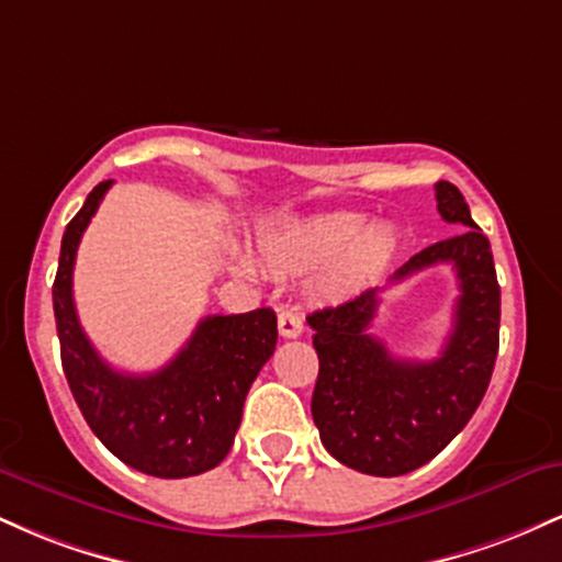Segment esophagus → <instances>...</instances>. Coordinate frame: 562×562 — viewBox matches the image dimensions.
Wrapping results in <instances>:
<instances>
[{"label":"esophagus","instance_id":"1","mask_svg":"<svg viewBox=\"0 0 562 562\" xmlns=\"http://www.w3.org/2000/svg\"><path fill=\"white\" fill-rule=\"evenodd\" d=\"M277 327H280L282 338H299L303 333V319L295 308L280 306V314H277Z\"/></svg>","mask_w":562,"mask_h":562}]
</instances>
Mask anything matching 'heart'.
Instances as JSON below:
<instances>
[{
  "mask_svg": "<svg viewBox=\"0 0 562 562\" xmlns=\"http://www.w3.org/2000/svg\"><path fill=\"white\" fill-rule=\"evenodd\" d=\"M398 245L396 229L389 222L367 224L357 211H327V214L285 218L261 232V250L280 272L319 269L314 290L325 299L353 293L383 272ZM235 267L243 274H259V263L237 250Z\"/></svg>",
  "mask_w": 562,
  "mask_h": 562,
  "instance_id": "obj_1",
  "label": "heart"
}]
</instances>
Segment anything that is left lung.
<instances>
[{
    "label": "left lung",
    "instance_id": "8db88e82",
    "mask_svg": "<svg viewBox=\"0 0 562 562\" xmlns=\"http://www.w3.org/2000/svg\"><path fill=\"white\" fill-rule=\"evenodd\" d=\"M436 200L443 222L460 232L412 256L393 282L434 263L454 267L460 299L441 357L396 359L367 333L378 290L306 317L319 357L312 417L322 443L346 468L380 479L423 468L465 428L488 389L499 348V282L488 237L454 184L436 182Z\"/></svg>",
    "mask_w": 562,
    "mask_h": 562
}]
</instances>
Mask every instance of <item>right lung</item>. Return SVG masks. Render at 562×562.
<instances>
[{
  "label": "right lung",
  "mask_w": 562,
  "mask_h": 562,
  "mask_svg": "<svg viewBox=\"0 0 562 562\" xmlns=\"http://www.w3.org/2000/svg\"><path fill=\"white\" fill-rule=\"evenodd\" d=\"M111 179L70 218L53 285L63 370L83 420L108 449L139 473L187 479L216 468L235 443L250 383L277 344L272 308L200 319L187 346L150 375L113 370L81 330L74 303V263Z\"/></svg>",
  "instance_id": "right-lung-1"
}]
</instances>
